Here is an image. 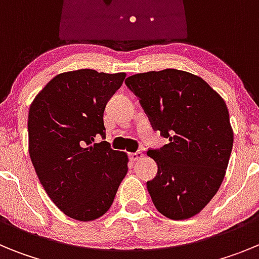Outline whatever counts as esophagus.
<instances>
[{
    "label": "esophagus",
    "instance_id": "esophagus-1",
    "mask_svg": "<svg viewBox=\"0 0 259 259\" xmlns=\"http://www.w3.org/2000/svg\"><path fill=\"white\" fill-rule=\"evenodd\" d=\"M144 157V154L141 152H136V153H130V159L132 162H136V161H140L141 158Z\"/></svg>",
    "mask_w": 259,
    "mask_h": 259
}]
</instances>
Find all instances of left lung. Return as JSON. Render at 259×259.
<instances>
[{
	"mask_svg": "<svg viewBox=\"0 0 259 259\" xmlns=\"http://www.w3.org/2000/svg\"><path fill=\"white\" fill-rule=\"evenodd\" d=\"M153 127L170 143L148 155L158 164L146 183L155 209L172 221L194 217L226 175L233 145L227 105L203 79L175 68L125 79Z\"/></svg>",
	"mask_w": 259,
	"mask_h": 259,
	"instance_id": "8db88e82",
	"label": "left lung"
}]
</instances>
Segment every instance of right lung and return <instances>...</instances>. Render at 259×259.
<instances>
[{
    "label": "right lung",
    "instance_id": "add662e5",
    "mask_svg": "<svg viewBox=\"0 0 259 259\" xmlns=\"http://www.w3.org/2000/svg\"><path fill=\"white\" fill-rule=\"evenodd\" d=\"M125 72L67 71L53 77L29 106L28 152L41 185L63 214L100 218L113 205L128 155L106 141L104 111Z\"/></svg>",
    "mask_w": 259,
    "mask_h": 259
}]
</instances>
